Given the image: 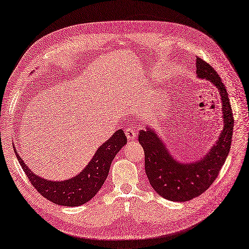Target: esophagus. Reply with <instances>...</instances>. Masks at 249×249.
<instances>
[{"label":"esophagus","instance_id":"1","mask_svg":"<svg viewBox=\"0 0 249 249\" xmlns=\"http://www.w3.org/2000/svg\"><path fill=\"white\" fill-rule=\"evenodd\" d=\"M125 135H126V138H128L130 142H133L136 137L135 129L134 128H126L125 129Z\"/></svg>","mask_w":249,"mask_h":249}]
</instances>
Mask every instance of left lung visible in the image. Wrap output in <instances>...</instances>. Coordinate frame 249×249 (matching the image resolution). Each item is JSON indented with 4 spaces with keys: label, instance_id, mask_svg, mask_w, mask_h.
<instances>
[{
    "label": "left lung",
    "instance_id": "8db88e82",
    "mask_svg": "<svg viewBox=\"0 0 249 249\" xmlns=\"http://www.w3.org/2000/svg\"><path fill=\"white\" fill-rule=\"evenodd\" d=\"M196 76L206 79L219 89L224 126L215 143L204 157L195 161H178L157 135L153 126L141 130L138 142L144 151L145 174L157 195L172 202H187L201 196L212 185L229 154L232 141L233 116L227 90L219 74L196 58Z\"/></svg>",
    "mask_w": 249,
    "mask_h": 249
}]
</instances>
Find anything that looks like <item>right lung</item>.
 Here are the masks:
<instances>
[{
	"label": "right lung",
	"mask_w": 249,
	"mask_h": 249,
	"mask_svg": "<svg viewBox=\"0 0 249 249\" xmlns=\"http://www.w3.org/2000/svg\"><path fill=\"white\" fill-rule=\"evenodd\" d=\"M125 143L124 132L121 129L116 131L100 145L80 173L64 180H48L35 174L18 154L15 144L14 151L23 171L41 196L57 205L76 207L88 203L98 193L108 175L114 157Z\"/></svg>",
	"instance_id": "obj_1"
}]
</instances>
